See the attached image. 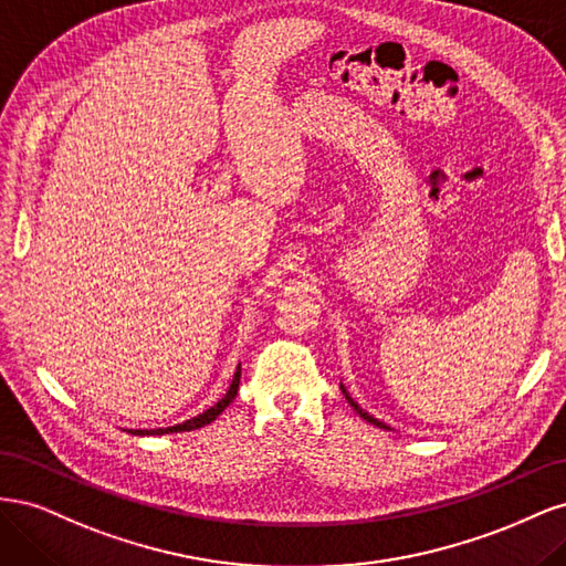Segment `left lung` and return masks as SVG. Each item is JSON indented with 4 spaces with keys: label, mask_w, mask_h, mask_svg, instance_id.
<instances>
[{
    "label": "left lung",
    "mask_w": 566,
    "mask_h": 566,
    "mask_svg": "<svg viewBox=\"0 0 566 566\" xmlns=\"http://www.w3.org/2000/svg\"><path fill=\"white\" fill-rule=\"evenodd\" d=\"M342 394H345V397H347V401H349V403L354 406V410H356V413H358V416H361V418H364L366 422H370V424H375V427H382V430H387V424H385V422H380V420H375L373 416H368V413H366V410H364L361 406H358V403H356V401H354V399L349 397V394H347V389H345V387H342Z\"/></svg>",
    "instance_id": "8db88e82"
}]
</instances>
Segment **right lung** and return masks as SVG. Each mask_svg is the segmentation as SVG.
<instances>
[{
    "label": "right lung",
    "mask_w": 566,
    "mask_h": 566,
    "mask_svg": "<svg viewBox=\"0 0 566 566\" xmlns=\"http://www.w3.org/2000/svg\"><path fill=\"white\" fill-rule=\"evenodd\" d=\"M238 382H241V364H238V368H235V373H233V380H231L229 391H227L224 397H221L214 406H210L208 410H205V413H200V416H196V418H191V420H186V422H181V424H175V427H160V430H134V434L191 432V430H198V427H202V424H210V422L221 413V410H224V408L235 399V394H238Z\"/></svg>",
    "instance_id": "right-lung-1"
}]
</instances>
